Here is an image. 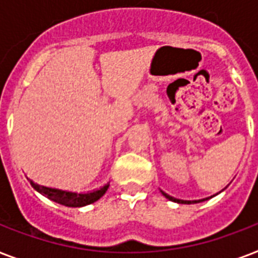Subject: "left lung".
<instances>
[{
	"label": "left lung",
	"instance_id": "1",
	"mask_svg": "<svg viewBox=\"0 0 258 258\" xmlns=\"http://www.w3.org/2000/svg\"><path fill=\"white\" fill-rule=\"evenodd\" d=\"M229 186V184H228ZM228 186H226V187H228ZM225 187V188H226ZM224 188V190H225ZM162 191V190H161ZM221 191H222V190H221ZM162 194H163V196L166 197V198H167V200L169 201H172V202H176V204H184V205H190V204H200V202H204V201H206V200H209V198H212V197H209V198H204V200H198V201H184V200H178V198H174V197H171V196H169V194H167V192H165V191H162ZM217 196V194H216ZM214 197V196H213Z\"/></svg>",
	"mask_w": 258,
	"mask_h": 258
}]
</instances>
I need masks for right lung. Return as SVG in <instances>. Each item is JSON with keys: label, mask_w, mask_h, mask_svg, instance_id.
<instances>
[{"label": "right lung", "mask_w": 258, "mask_h": 258, "mask_svg": "<svg viewBox=\"0 0 258 258\" xmlns=\"http://www.w3.org/2000/svg\"><path fill=\"white\" fill-rule=\"evenodd\" d=\"M30 184L34 190H37L40 194L45 196L46 198L54 201L60 205L64 206H70V208H82L86 205L93 204L97 200H100L101 197L104 196L107 188H108L109 183L105 186L100 187L99 190H93V191L88 192H74V191H67V190H60V188H53V187H46V186H41V184L34 183L33 180H30Z\"/></svg>", "instance_id": "1"}]
</instances>
